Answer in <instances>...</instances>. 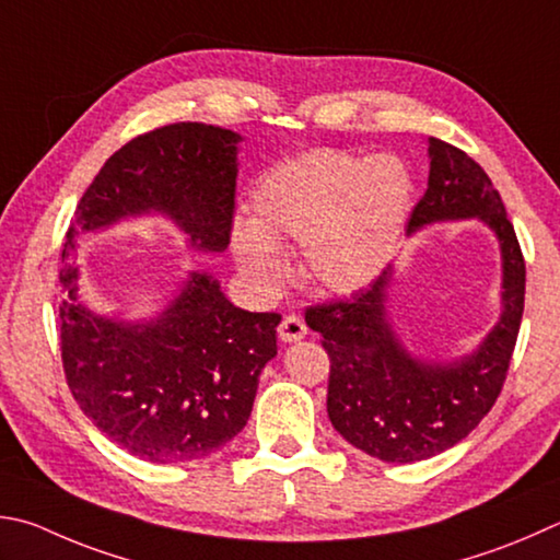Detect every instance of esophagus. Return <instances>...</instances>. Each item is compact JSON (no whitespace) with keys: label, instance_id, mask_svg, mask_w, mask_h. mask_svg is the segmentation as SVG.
Wrapping results in <instances>:
<instances>
[{"label":"esophagus","instance_id":"esophagus-1","mask_svg":"<svg viewBox=\"0 0 560 560\" xmlns=\"http://www.w3.org/2000/svg\"><path fill=\"white\" fill-rule=\"evenodd\" d=\"M306 323H303L299 315H287L279 325V338L281 342H299L301 338H306Z\"/></svg>","mask_w":560,"mask_h":560}]
</instances>
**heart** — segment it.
I'll list each match as a JSON object with an SVG mask.
<instances>
[{"mask_svg":"<svg viewBox=\"0 0 560 560\" xmlns=\"http://www.w3.org/2000/svg\"><path fill=\"white\" fill-rule=\"evenodd\" d=\"M409 198L411 183L396 159L308 151L257 180L252 222L232 228V254L259 289L273 291L289 273L279 245L299 242L303 277L315 289L360 291L389 259Z\"/></svg>","mask_w":560,"mask_h":560,"instance_id":"b5f03b06","label":"heart"}]
</instances>
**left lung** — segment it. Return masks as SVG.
Here are the masks:
<instances>
[{"label":"left lung","mask_w":560,"mask_h":560,"mask_svg":"<svg viewBox=\"0 0 560 560\" xmlns=\"http://www.w3.org/2000/svg\"><path fill=\"white\" fill-rule=\"evenodd\" d=\"M429 188L409 235L433 222L480 220L502 252V313L477 350L453 362L406 350L386 311L392 267L348 301L306 311L330 358L328 416L345 441L384 463H419L453 448L492 409L510 370L524 313L526 267L504 202L482 166L429 137Z\"/></svg>","instance_id":"obj_1"}]
</instances>
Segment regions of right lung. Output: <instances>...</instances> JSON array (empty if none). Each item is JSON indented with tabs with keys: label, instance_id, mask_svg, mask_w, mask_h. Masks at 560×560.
Listing matches in <instances>:
<instances>
[{
	"label": "right lung",
	"instance_id": "add662e5",
	"mask_svg": "<svg viewBox=\"0 0 560 560\" xmlns=\"http://www.w3.org/2000/svg\"><path fill=\"white\" fill-rule=\"evenodd\" d=\"M240 141L200 121L147 131L105 161L70 220L60 269L66 380L88 419L141 460H198L245 429L281 315L242 311L212 273L190 271L156 318H107L78 293V235L164 215L190 247L228 249Z\"/></svg>",
	"mask_w": 560,
	"mask_h": 560
}]
</instances>
